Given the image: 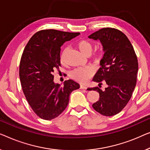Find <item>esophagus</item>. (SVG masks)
Wrapping results in <instances>:
<instances>
[{
    "label": "esophagus",
    "mask_w": 150,
    "mask_h": 150,
    "mask_svg": "<svg viewBox=\"0 0 150 150\" xmlns=\"http://www.w3.org/2000/svg\"><path fill=\"white\" fill-rule=\"evenodd\" d=\"M80 88H81V89H83V90H87V87H86V86H83V85H81L80 86Z\"/></svg>",
    "instance_id": "esophagus-1"
}]
</instances>
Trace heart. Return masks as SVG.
Here are the masks:
<instances>
[{
    "label": "heart",
    "mask_w": 150,
    "mask_h": 150,
    "mask_svg": "<svg viewBox=\"0 0 150 150\" xmlns=\"http://www.w3.org/2000/svg\"><path fill=\"white\" fill-rule=\"evenodd\" d=\"M77 47L82 54L84 55L90 54L92 50V44L85 40L80 41L77 43ZM61 62L64 63V55L63 54L61 56ZM95 70L92 66L82 67L79 68L75 69L71 73V77L73 79L77 80L80 83H86L92 75H94Z\"/></svg>",
    "instance_id": "1"
}]
</instances>
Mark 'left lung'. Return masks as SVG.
Returning a JSON list of instances; mask_svg holds the SVG:
<instances>
[{
	"label": "left lung",
	"instance_id": "left-lung-1",
	"mask_svg": "<svg viewBox=\"0 0 150 150\" xmlns=\"http://www.w3.org/2000/svg\"><path fill=\"white\" fill-rule=\"evenodd\" d=\"M88 38L99 40L105 52L92 80L99 83V87L103 82L107 85L103 91L98 87L88 88L96 90L100 96L92 107L101 115L112 116L120 113L131 98L137 83V57L128 37L117 29H100Z\"/></svg>",
	"mask_w": 150,
	"mask_h": 150
}]
</instances>
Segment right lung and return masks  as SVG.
<instances>
[{
	"label": "right lung",
	"instance_id": "add662e5",
	"mask_svg": "<svg viewBox=\"0 0 150 150\" xmlns=\"http://www.w3.org/2000/svg\"><path fill=\"white\" fill-rule=\"evenodd\" d=\"M79 33L54 29L36 33L25 47L20 63V79L27 101L41 119L50 120L60 115L69 104V96L79 84L72 79L60 87L54 81L53 73L59 71L60 47Z\"/></svg>",
	"mask_w": 150,
	"mask_h": 150
}]
</instances>
